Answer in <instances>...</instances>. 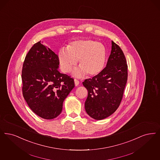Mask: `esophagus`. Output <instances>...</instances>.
<instances>
[{"mask_svg": "<svg viewBox=\"0 0 160 160\" xmlns=\"http://www.w3.org/2000/svg\"><path fill=\"white\" fill-rule=\"evenodd\" d=\"M74 84H75V86H77L78 84H79V81L77 80V79H74Z\"/></svg>", "mask_w": 160, "mask_h": 160, "instance_id": "34e87169", "label": "esophagus"}]
</instances>
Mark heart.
Segmentation results:
<instances>
[{"instance_id":"1","label":"heart","mask_w":160,"mask_h":160,"mask_svg":"<svg viewBox=\"0 0 160 160\" xmlns=\"http://www.w3.org/2000/svg\"><path fill=\"white\" fill-rule=\"evenodd\" d=\"M58 58L62 72H70L78 61L80 67L74 71L75 76L81 77L86 74L95 76L103 69L107 49L102 43L93 40H76L69 43L67 49H61Z\"/></svg>"}]
</instances>
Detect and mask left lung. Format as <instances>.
I'll return each instance as SVG.
<instances>
[{
    "instance_id": "obj_1",
    "label": "left lung",
    "mask_w": 160,
    "mask_h": 160,
    "mask_svg": "<svg viewBox=\"0 0 160 160\" xmlns=\"http://www.w3.org/2000/svg\"><path fill=\"white\" fill-rule=\"evenodd\" d=\"M107 66L83 86L88 91L85 109L92 118L100 120L112 114L122 101L128 81V65L122 49L113 41Z\"/></svg>"
}]
</instances>
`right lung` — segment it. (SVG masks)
<instances>
[{
	"label": "right lung",
	"instance_id": "add662e5",
	"mask_svg": "<svg viewBox=\"0 0 160 160\" xmlns=\"http://www.w3.org/2000/svg\"><path fill=\"white\" fill-rule=\"evenodd\" d=\"M58 58L38 42L26 55L22 70V94L37 115L51 120L59 115L65 99L74 88L72 78L58 70Z\"/></svg>",
	"mask_w": 160,
	"mask_h": 160
}]
</instances>
